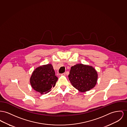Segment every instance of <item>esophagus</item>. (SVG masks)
I'll return each mask as SVG.
<instances>
[{
  "label": "esophagus",
  "instance_id": "34e87169",
  "mask_svg": "<svg viewBox=\"0 0 127 127\" xmlns=\"http://www.w3.org/2000/svg\"><path fill=\"white\" fill-rule=\"evenodd\" d=\"M66 75V73H64L63 74H59V76H65Z\"/></svg>",
  "mask_w": 127,
  "mask_h": 127
}]
</instances>
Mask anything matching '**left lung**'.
Wrapping results in <instances>:
<instances>
[{
    "instance_id": "left-lung-1",
    "label": "left lung",
    "mask_w": 127,
    "mask_h": 127,
    "mask_svg": "<svg viewBox=\"0 0 127 127\" xmlns=\"http://www.w3.org/2000/svg\"><path fill=\"white\" fill-rule=\"evenodd\" d=\"M68 78L75 88L81 93H84L95 86L98 80V73L93 66L79 64L71 67Z\"/></svg>"
}]
</instances>
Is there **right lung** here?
<instances>
[{
  "label": "right lung",
  "mask_w": 127,
  "mask_h": 127,
  "mask_svg": "<svg viewBox=\"0 0 127 127\" xmlns=\"http://www.w3.org/2000/svg\"><path fill=\"white\" fill-rule=\"evenodd\" d=\"M51 64L36 68L30 78V82L34 91L41 94H46L54 87L58 80Z\"/></svg>",
  "instance_id": "1"
}]
</instances>
